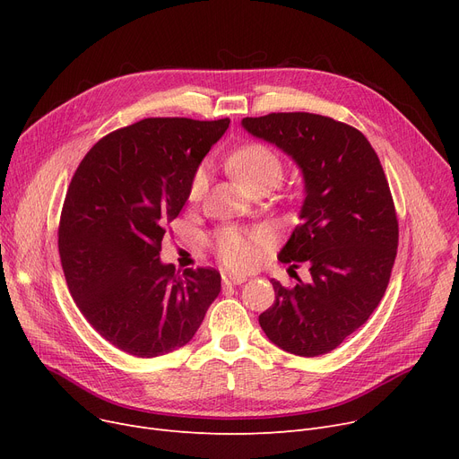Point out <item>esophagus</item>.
<instances>
[{"label": "esophagus", "mask_w": 459, "mask_h": 459, "mask_svg": "<svg viewBox=\"0 0 459 459\" xmlns=\"http://www.w3.org/2000/svg\"><path fill=\"white\" fill-rule=\"evenodd\" d=\"M221 279H223V284H227V286L229 284H242L247 281L246 275H234V273H223Z\"/></svg>", "instance_id": "34e87169"}]
</instances>
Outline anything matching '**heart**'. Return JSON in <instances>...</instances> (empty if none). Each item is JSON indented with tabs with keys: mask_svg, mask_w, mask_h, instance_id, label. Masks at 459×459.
I'll return each mask as SVG.
<instances>
[{
	"mask_svg": "<svg viewBox=\"0 0 459 459\" xmlns=\"http://www.w3.org/2000/svg\"><path fill=\"white\" fill-rule=\"evenodd\" d=\"M227 165L232 175L251 193L256 189L275 187L284 175V163L281 156L270 149L268 144L262 143H249L236 149L227 158ZM206 187L208 169L206 165H201L195 169V173H193L189 180V201L203 199ZM266 238L268 234L262 229L244 230L238 227H225L215 232L213 249L225 266L232 270H247L256 262V246L266 242Z\"/></svg>",
	"mask_w": 459,
	"mask_h": 459,
	"instance_id": "b5f03b06",
	"label": "heart"
}]
</instances>
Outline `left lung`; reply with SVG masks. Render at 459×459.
<instances>
[{
    "label": "left lung",
    "mask_w": 459,
    "mask_h": 459,
    "mask_svg": "<svg viewBox=\"0 0 459 459\" xmlns=\"http://www.w3.org/2000/svg\"><path fill=\"white\" fill-rule=\"evenodd\" d=\"M242 126L273 143L303 173L305 201L279 260L308 264L310 281L286 288L272 279L275 301L258 316L281 350L329 353L379 305L396 258L398 220L379 158L357 128L315 113L246 117Z\"/></svg>",
    "instance_id": "obj_1"
}]
</instances>
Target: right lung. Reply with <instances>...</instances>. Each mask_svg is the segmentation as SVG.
Masks as SVG:
<instances>
[{
    "label": "right lung",
    "mask_w": 459,
    "mask_h": 459,
    "mask_svg": "<svg viewBox=\"0 0 459 459\" xmlns=\"http://www.w3.org/2000/svg\"><path fill=\"white\" fill-rule=\"evenodd\" d=\"M229 125L143 118L102 137L72 177L59 221L68 290L85 320L130 355L182 348L220 296V272L180 273L160 251L193 173Z\"/></svg>",
    "instance_id": "1"
}]
</instances>
